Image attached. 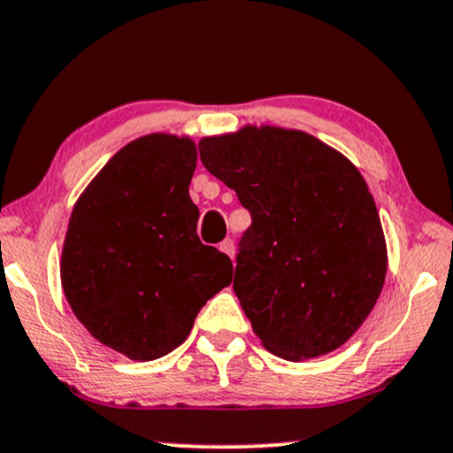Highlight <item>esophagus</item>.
<instances>
[{"label": "esophagus", "mask_w": 453, "mask_h": 453, "mask_svg": "<svg viewBox=\"0 0 453 453\" xmlns=\"http://www.w3.org/2000/svg\"><path fill=\"white\" fill-rule=\"evenodd\" d=\"M219 250H221V253H226L227 257H234V242H232V240L230 238L223 240V242L219 244Z\"/></svg>", "instance_id": "34e87169"}]
</instances>
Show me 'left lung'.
I'll return each instance as SVG.
<instances>
[{
  "label": "left lung",
  "mask_w": 453,
  "mask_h": 453,
  "mask_svg": "<svg viewBox=\"0 0 453 453\" xmlns=\"http://www.w3.org/2000/svg\"><path fill=\"white\" fill-rule=\"evenodd\" d=\"M198 152L253 219L238 242L234 293L255 334L290 362L339 349L387 273L380 217L359 171L305 131L244 127L204 137Z\"/></svg>",
  "instance_id": "obj_1"
}]
</instances>
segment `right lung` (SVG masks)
Wrapping results in <instances>:
<instances>
[{"mask_svg":"<svg viewBox=\"0 0 453 453\" xmlns=\"http://www.w3.org/2000/svg\"><path fill=\"white\" fill-rule=\"evenodd\" d=\"M194 169L188 137H140L108 160L68 221V305L94 339L131 359L180 347L204 303L232 282L230 257L196 234Z\"/></svg>","mask_w":453,"mask_h":453,"instance_id":"add662e5","label":"right lung"}]
</instances>
